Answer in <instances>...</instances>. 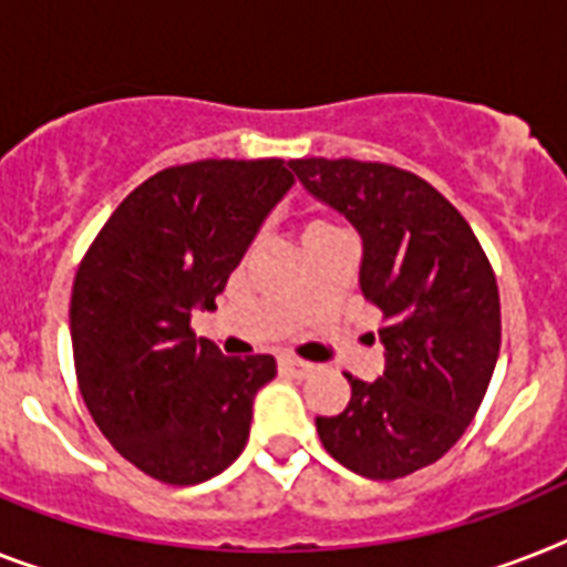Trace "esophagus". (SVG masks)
<instances>
[{
  "label": "esophagus",
  "mask_w": 567,
  "mask_h": 567,
  "mask_svg": "<svg viewBox=\"0 0 567 567\" xmlns=\"http://www.w3.org/2000/svg\"><path fill=\"white\" fill-rule=\"evenodd\" d=\"M280 373H287V377H310L312 373V364L310 362H301V359H295V357H280L278 362Z\"/></svg>",
  "instance_id": "1"
}]
</instances>
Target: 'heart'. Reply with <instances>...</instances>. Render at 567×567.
Listing matches in <instances>:
<instances>
[{
	"label": "heart",
	"mask_w": 567,
	"mask_h": 567,
	"mask_svg": "<svg viewBox=\"0 0 567 567\" xmlns=\"http://www.w3.org/2000/svg\"><path fill=\"white\" fill-rule=\"evenodd\" d=\"M333 231H339V228H336L333 223H327V219H307V223H303L301 240H310V237H321V234H333Z\"/></svg>",
	"instance_id": "b5f03b06"
}]
</instances>
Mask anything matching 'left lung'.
<instances>
[{"label":"left lung","instance_id":"left-lung-1","mask_svg":"<svg viewBox=\"0 0 567 567\" xmlns=\"http://www.w3.org/2000/svg\"><path fill=\"white\" fill-rule=\"evenodd\" d=\"M303 188L362 234L364 301L382 312L385 373H344L348 409L316 417L341 466L405 478L461 441L502 348L493 264L461 210L417 173L357 158H292Z\"/></svg>","mask_w":567,"mask_h":567}]
</instances>
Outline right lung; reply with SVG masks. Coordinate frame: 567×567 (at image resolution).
Instances as JSON below:
<instances>
[{
    "mask_svg": "<svg viewBox=\"0 0 567 567\" xmlns=\"http://www.w3.org/2000/svg\"><path fill=\"white\" fill-rule=\"evenodd\" d=\"M295 182L284 158L158 171L112 210L72 287V350L89 414L121 457L173 486L228 470L249 441L269 353L228 359L190 327Z\"/></svg>",
    "mask_w": 567,
    "mask_h": 567,
    "instance_id": "obj_1",
    "label": "right lung"
}]
</instances>
